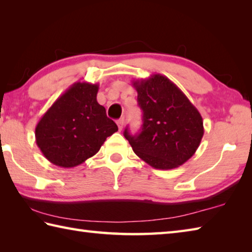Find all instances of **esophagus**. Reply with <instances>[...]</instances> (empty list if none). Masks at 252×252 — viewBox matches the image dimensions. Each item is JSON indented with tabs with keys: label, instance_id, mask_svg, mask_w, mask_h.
I'll return each mask as SVG.
<instances>
[{
	"label": "esophagus",
	"instance_id": "1",
	"mask_svg": "<svg viewBox=\"0 0 252 252\" xmlns=\"http://www.w3.org/2000/svg\"><path fill=\"white\" fill-rule=\"evenodd\" d=\"M123 123H125V119H123V118H120L119 120H117V125H118V127H119V131L123 129Z\"/></svg>",
	"mask_w": 252,
	"mask_h": 252
}]
</instances>
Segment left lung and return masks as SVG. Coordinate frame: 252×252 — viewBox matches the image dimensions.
<instances>
[{"label": "left lung", "instance_id": "1", "mask_svg": "<svg viewBox=\"0 0 252 252\" xmlns=\"http://www.w3.org/2000/svg\"><path fill=\"white\" fill-rule=\"evenodd\" d=\"M143 110L141 132L125 137L138 157L155 169L170 170L186 162L203 136L201 115L186 95L162 74L133 81Z\"/></svg>", "mask_w": 252, "mask_h": 252}]
</instances>
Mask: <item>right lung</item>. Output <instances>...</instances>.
I'll use <instances>...</instances> for the list:
<instances>
[{"label": "right lung", "mask_w": 252, "mask_h": 252, "mask_svg": "<svg viewBox=\"0 0 252 252\" xmlns=\"http://www.w3.org/2000/svg\"><path fill=\"white\" fill-rule=\"evenodd\" d=\"M98 84L76 82L58 97L35 126V142L44 157L62 168H73L93 157L118 131L97 103Z\"/></svg>", "instance_id": "1"}]
</instances>
